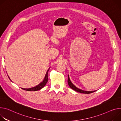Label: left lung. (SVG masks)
<instances>
[{
  "label": "left lung",
  "mask_w": 121,
  "mask_h": 121,
  "mask_svg": "<svg viewBox=\"0 0 121 121\" xmlns=\"http://www.w3.org/2000/svg\"><path fill=\"white\" fill-rule=\"evenodd\" d=\"M68 83L69 85V87L71 88L72 89H73V90L78 92L79 93H82V94H90L92 93H93L96 91H84L82 90H81L80 89H79L78 88H77V87H76L71 82L69 76L68 75Z\"/></svg>",
  "instance_id": "1"
}]
</instances>
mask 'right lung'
<instances>
[{"mask_svg":"<svg viewBox=\"0 0 121 121\" xmlns=\"http://www.w3.org/2000/svg\"><path fill=\"white\" fill-rule=\"evenodd\" d=\"M50 69V68L48 69L47 71L46 72V73L45 74V77H44V78L43 81L42 82H41L39 84H38V85H37V86H36L35 87L30 88H27H27H21L22 89H23V90H24L27 91H38V90H39L41 89H42L43 87H44V86L46 85V84L48 82V71H49ZM10 80L11 81L10 79Z\"/></svg>","mask_w":121,"mask_h":121,"instance_id":"obj_1","label":"right lung"}]
</instances>
